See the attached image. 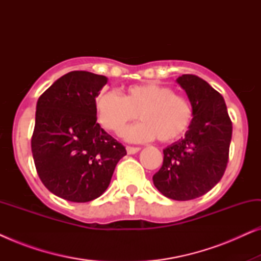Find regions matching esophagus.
Returning a JSON list of instances; mask_svg holds the SVG:
<instances>
[{
  "mask_svg": "<svg viewBox=\"0 0 261 261\" xmlns=\"http://www.w3.org/2000/svg\"><path fill=\"white\" fill-rule=\"evenodd\" d=\"M127 153L128 154H135V153H138L140 151V147H132V146H127Z\"/></svg>",
  "mask_w": 261,
  "mask_h": 261,
  "instance_id": "1",
  "label": "esophagus"
}]
</instances>
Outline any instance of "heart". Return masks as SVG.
Listing matches in <instances>:
<instances>
[{
    "label": "heart",
    "mask_w": 261,
    "mask_h": 261,
    "mask_svg": "<svg viewBox=\"0 0 261 261\" xmlns=\"http://www.w3.org/2000/svg\"><path fill=\"white\" fill-rule=\"evenodd\" d=\"M95 110L98 122L116 134L139 115L141 122L124 133L127 140L134 142L154 138L163 142L177 140L194 120L191 102L158 83L132 85L126 89L123 97L115 91L102 92L95 99Z\"/></svg>",
    "instance_id": "obj_1"
}]
</instances>
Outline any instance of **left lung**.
<instances>
[{"label":"left lung","mask_w":261,"mask_h":261,"mask_svg":"<svg viewBox=\"0 0 261 261\" xmlns=\"http://www.w3.org/2000/svg\"><path fill=\"white\" fill-rule=\"evenodd\" d=\"M176 82L187 92L194 120L183 139L164 149V162L153 184L167 198L189 201L215 187L226 171L231 121L221 94L195 74Z\"/></svg>","instance_id":"left-lung-1"}]
</instances>
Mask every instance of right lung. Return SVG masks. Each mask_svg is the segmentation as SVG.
<instances>
[{"mask_svg": "<svg viewBox=\"0 0 261 261\" xmlns=\"http://www.w3.org/2000/svg\"><path fill=\"white\" fill-rule=\"evenodd\" d=\"M108 78L72 71L37 102L32 153L42 184L70 202L97 198L109 187L126 148L96 122L95 99Z\"/></svg>", "mask_w": 261, "mask_h": 261, "instance_id": "1", "label": "right lung"}]
</instances>
